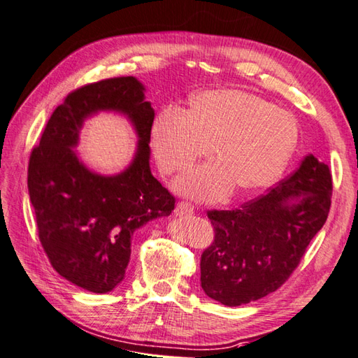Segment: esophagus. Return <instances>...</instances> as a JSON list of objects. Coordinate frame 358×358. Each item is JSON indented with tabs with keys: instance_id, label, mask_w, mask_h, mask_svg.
<instances>
[{
	"instance_id": "esophagus-1",
	"label": "esophagus",
	"mask_w": 358,
	"mask_h": 358,
	"mask_svg": "<svg viewBox=\"0 0 358 358\" xmlns=\"http://www.w3.org/2000/svg\"><path fill=\"white\" fill-rule=\"evenodd\" d=\"M175 214L180 215V217L192 215L194 214V206L187 201H181V203H178L177 208H175Z\"/></svg>"
}]
</instances>
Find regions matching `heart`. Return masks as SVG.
I'll list each match as a JSON object with an SVG mask.
<instances>
[{
	"label": "heart",
	"mask_w": 358,
	"mask_h": 358,
	"mask_svg": "<svg viewBox=\"0 0 358 358\" xmlns=\"http://www.w3.org/2000/svg\"><path fill=\"white\" fill-rule=\"evenodd\" d=\"M152 147L166 173L185 171L211 153L217 161L175 181L180 194L219 200L233 187L257 192L276 183L298 141V124L289 111L236 88L195 94L189 111L166 107L153 119Z\"/></svg>",
	"instance_id": "heart-1"
}]
</instances>
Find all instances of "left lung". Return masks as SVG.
Returning a JSON list of instances; mask_svg holds the SVG:
<instances>
[{
	"mask_svg": "<svg viewBox=\"0 0 358 358\" xmlns=\"http://www.w3.org/2000/svg\"><path fill=\"white\" fill-rule=\"evenodd\" d=\"M332 177L312 153L276 187L233 211H209L214 242L200 261L201 289L228 307L278 290L326 223Z\"/></svg>",
	"mask_w": 358,
	"mask_h": 358,
	"instance_id": "left-lung-1",
	"label": "left lung"
}]
</instances>
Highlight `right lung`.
I'll return each mask as SVG.
<instances>
[{
	"instance_id": "1",
	"label": "right lung",
	"mask_w": 358,
	"mask_h": 358,
	"mask_svg": "<svg viewBox=\"0 0 358 358\" xmlns=\"http://www.w3.org/2000/svg\"><path fill=\"white\" fill-rule=\"evenodd\" d=\"M101 110L127 117L138 138L131 164L111 176L90 170L75 150L83 122ZM153 117L136 77L90 83L54 110L31 153L27 191L40 242L55 271L88 292L121 284L133 233L173 211L175 199L150 171Z\"/></svg>"
}]
</instances>
